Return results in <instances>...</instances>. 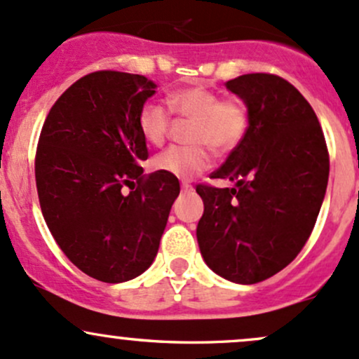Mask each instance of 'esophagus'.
Segmentation results:
<instances>
[{"label":"esophagus","instance_id":"esophagus-1","mask_svg":"<svg viewBox=\"0 0 359 359\" xmlns=\"http://www.w3.org/2000/svg\"><path fill=\"white\" fill-rule=\"evenodd\" d=\"M180 189H182V192H191L192 191V186H191V184L184 182L182 186H180Z\"/></svg>","mask_w":359,"mask_h":359}]
</instances>
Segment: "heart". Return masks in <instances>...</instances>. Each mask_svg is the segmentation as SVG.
Returning a JSON list of instances; mask_svg holds the SVG:
<instances>
[{
	"label": "heart",
	"mask_w": 359,
	"mask_h": 359,
	"mask_svg": "<svg viewBox=\"0 0 359 359\" xmlns=\"http://www.w3.org/2000/svg\"><path fill=\"white\" fill-rule=\"evenodd\" d=\"M168 104L175 115L192 122L187 135L191 146L165 149L154 158L153 167L177 179H192L208 170L211 165L209 147L217 154H227L244 141L249 130V110L243 100H220L215 90L203 86L173 90L168 94ZM137 127L148 144L161 146L168 137L172 118L161 104L146 103L139 110Z\"/></svg>",
	"instance_id": "heart-1"
}]
</instances>
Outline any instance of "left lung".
Here are the masks:
<instances>
[{
    "mask_svg": "<svg viewBox=\"0 0 359 359\" xmlns=\"http://www.w3.org/2000/svg\"><path fill=\"white\" fill-rule=\"evenodd\" d=\"M227 89L249 110V130L211 179L196 236L206 265L236 284H256L289 265L315 227L329 182V151L311 104L285 79L246 74Z\"/></svg>",
    "mask_w": 359,
    "mask_h": 359,
    "instance_id": "8db88e82",
    "label": "left lung"
}]
</instances>
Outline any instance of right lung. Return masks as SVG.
<instances>
[{
	"label": "right lung",
	"instance_id": "obj_1",
	"mask_svg": "<svg viewBox=\"0 0 359 359\" xmlns=\"http://www.w3.org/2000/svg\"><path fill=\"white\" fill-rule=\"evenodd\" d=\"M154 89L144 75H84L53 104L37 142L36 186L48 229L79 270L107 284L149 269L180 192L177 177L142 175L149 153L137 115Z\"/></svg>",
	"mask_w": 359,
	"mask_h": 359
}]
</instances>
